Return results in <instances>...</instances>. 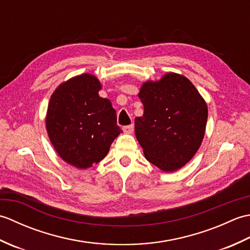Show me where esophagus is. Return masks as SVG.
Segmentation results:
<instances>
[{
	"instance_id": "34e87169",
	"label": "esophagus",
	"mask_w": 250,
	"mask_h": 250,
	"mask_svg": "<svg viewBox=\"0 0 250 250\" xmlns=\"http://www.w3.org/2000/svg\"><path fill=\"white\" fill-rule=\"evenodd\" d=\"M133 130H134V125H133L124 126V131L125 132L126 134H132V133H133Z\"/></svg>"
}]
</instances>
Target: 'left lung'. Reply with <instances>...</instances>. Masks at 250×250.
Here are the masks:
<instances>
[{"mask_svg":"<svg viewBox=\"0 0 250 250\" xmlns=\"http://www.w3.org/2000/svg\"><path fill=\"white\" fill-rule=\"evenodd\" d=\"M139 98L144 114L135 118V136L146 159L164 172L183 167L203 141L208 114L204 99L176 73L144 83Z\"/></svg>","mask_w":250,"mask_h":250,"instance_id":"obj_1","label":"left lung"}]
</instances>
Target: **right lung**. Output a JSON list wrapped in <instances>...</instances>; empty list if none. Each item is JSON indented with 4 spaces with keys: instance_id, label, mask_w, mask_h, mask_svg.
<instances>
[{
    "instance_id": "add662e5",
    "label": "right lung",
    "mask_w": 250,
    "mask_h": 250,
    "mask_svg": "<svg viewBox=\"0 0 250 250\" xmlns=\"http://www.w3.org/2000/svg\"><path fill=\"white\" fill-rule=\"evenodd\" d=\"M101 88L97 77L84 73L62 83L48 104L46 129L51 144L63 160L78 168L104 159L122 132L110 101L99 95Z\"/></svg>"
}]
</instances>
